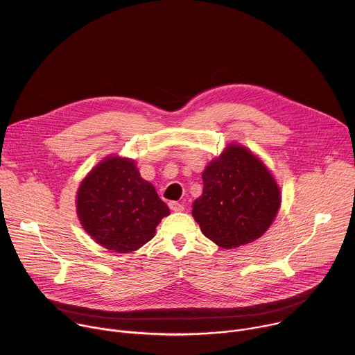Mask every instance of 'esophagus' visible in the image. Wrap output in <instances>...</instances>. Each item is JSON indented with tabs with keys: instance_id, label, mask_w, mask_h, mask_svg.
<instances>
[{
	"instance_id": "obj_1",
	"label": "esophagus",
	"mask_w": 355,
	"mask_h": 355,
	"mask_svg": "<svg viewBox=\"0 0 355 355\" xmlns=\"http://www.w3.org/2000/svg\"><path fill=\"white\" fill-rule=\"evenodd\" d=\"M168 207H170V209L174 211V212H181V211H184V205L180 204V202H177V200L168 202Z\"/></svg>"
}]
</instances>
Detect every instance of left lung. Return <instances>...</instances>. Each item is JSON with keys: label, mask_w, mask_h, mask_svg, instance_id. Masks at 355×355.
<instances>
[{"label": "left lung", "mask_w": 355, "mask_h": 355, "mask_svg": "<svg viewBox=\"0 0 355 355\" xmlns=\"http://www.w3.org/2000/svg\"><path fill=\"white\" fill-rule=\"evenodd\" d=\"M204 192L192 215L202 233L223 248L254 241L272 223L279 188L266 166L247 148L230 144L202 174Z\"/></svg>", "instance_id": "1"}]
</instances>
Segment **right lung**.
Returning a JSON list of instances; mask_svg holds the SVG:
<instances>
[{"mask_svg":"<svg viewBox=\"0 0 355 355\" xmlns=\"http://www.w3.org/2000/svg\"><path fill=\"white\" fill-rule=\"evenodd\" d=\"M77 215L96 243L129 252L153 239L170 209L155 187L140 177L133 160L108 157L81 182Z\"/></svg>","mask_w":355,"mask_h":355,"instance_id":"obj_1","label":"right lung"}]
</instances>
